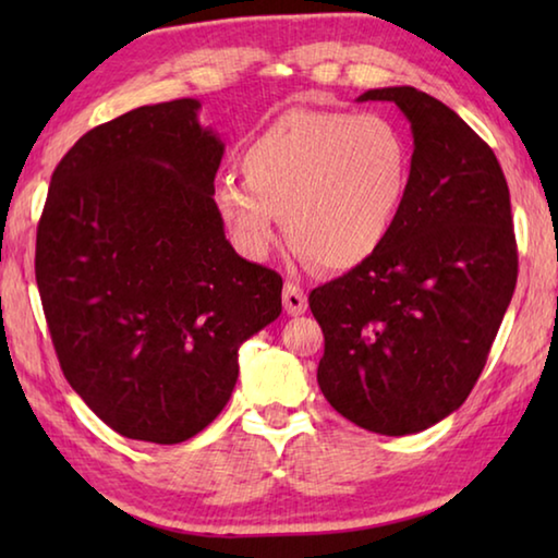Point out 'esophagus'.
Segmentation results:
<instances>
[{"instance_id": "esophagus-1", "label": "esophagus", "mask_w": 558, "mask_h": 558, "mask_svg": "<svg viewBox=\"0 0 558 558\" xmlns=\"http://www.w3.org/2000/svg\"><path fill=\"white\" fill-rule=\"evenodd\" d=\"M282 307H286L288 315H302L307 310V295L305 290L295 282H286V288H282Z\"/></svg>"}]
</instances>
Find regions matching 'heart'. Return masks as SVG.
<instances>
[{
    "instance_id": "b5f03b06",
    "label": "heart",
    "mask_w": 558,
    "mask_h": 558,
    "mask_svg": "<svg viewBox=\"0 0 558 558\" xmlns=\"http://www.w3.org/2000/svg\"><path fill=\"white\" fill-rule=\"evenodd\" d=\"M243 184L221 179L214 206L248 258H266L282 235L298 256L347 270L381 248L403 209L411 157L379 116L288 110L239 157Z\"/></svg>"
}]
</instances>
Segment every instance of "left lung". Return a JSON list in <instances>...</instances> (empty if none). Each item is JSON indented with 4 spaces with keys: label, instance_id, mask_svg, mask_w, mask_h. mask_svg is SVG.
<instances>
[{
    "label": "left lung",
    "instance_id": "1",
    "mask_svg": "<svg viewBox=\"0 0 558 558\" xmlns=\"http://www.w3.org/2000/svg\"><path fill=\"white\" fill-rule=\"evenodd\" d=\"M411 122V182L372 258L310 292L323 327L317 384L347 421L381 436L436 426L485 369L517 286L509 189L458 112L411 86L366 90Z\"/></svg>",
    "mask_w": 558,
    "mask_h": 558
}]
</instances>
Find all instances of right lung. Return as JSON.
I'll use <instances>...</instances> for the list:
<instances>
[{"instance_id":"1","label":"right lung","mask_w":558,"mask_h":558,"mask_svg":"<svg viewBox=\"0 0 558 558\" xmlns=\"http://www.w3.org/2000/svg\"><path fill=\"white\" fill-rule=\"evenodd\" d=\"M199 100L88 130L51 174L36 286L63 376L102 423L174 446L229 403L239 347L280 315L282 278L241 258L214 206L223 143Z\"/></svg>"}]
</instances>
